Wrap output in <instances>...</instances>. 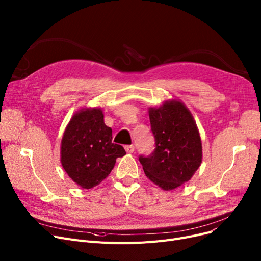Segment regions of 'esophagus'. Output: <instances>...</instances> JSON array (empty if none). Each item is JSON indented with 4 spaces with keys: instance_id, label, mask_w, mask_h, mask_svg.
Here are the masks:
<instances>
[{
    "instance_id": "obj_1",
    "label": "esophagus",
    "mask_w": 261,
    "mask_h": 261,
    "mask_svg": "<svg viewBox=\"0 0 261 261\" xmlns=\"http://www.w3.org/2000/svg\"><path fill=\"white\" fill-rule=\"evenodd\" d=\"M125 149H126V151L128 153H133L134 152V146L133 145H126Z\"/></svg>"
}]
</instances>
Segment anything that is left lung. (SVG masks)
Instances as JSON below:
<instances>
[{"mask_svg":"<svg viewBox=\"0 0 261 261\" xmlns=\"http://www.w3.org/2000/svg\"><path fill=\"white\" fill-rule=\"evenodd\" d=\"M154 149L139 160L150 181L171 190L188 182L202 162V144L193 115L180 101L149 110Z\"/></svg>","mask_w":261,"mask_h":261,"instance_id":"8db88e82","label":"left lung"}]
</instances>
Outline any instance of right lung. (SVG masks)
<instances>
[{
	"label": "right lung",
	"mask_w": 261,
	"mask_h": 261,
	"mask_svg": "<svg viewBox=\"0 0 261 261\" xmlns=\"http://www.w3.org/2000/svg\"><path fill=\"white\" fill-rule=\"evenodd\" d=\"M126 154L112 143L100 109L81 110L68 123L61 142V164L71 179L85 189L100 184L113 169L117 158Z\"/></svg>",
	"instance_id": "add662e5"
}]
</instances>
